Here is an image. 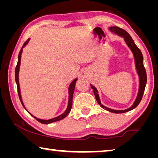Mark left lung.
Returning <instances> with one entry per match:
<instances>
[{"label": "left lung", "mask_w": 158, "mask_h": 158, "mask_svg": "<svg viewBox=\"0 0 158 158\" xmlns=\"http://www.w3.org/2000/svg\"><path fill=\"white\" fill-rule=\"evenodd\" d=\"M110 31L114 32V33H116L118 35L123 37L125 40V42L127 44V46L130 47V49L132 51L134 57H135V65H136V68H137V73L139 74V93L137 95V99L135 102H134L133 105L131 106L130 108L125 109V110H114V109H109L106 107V106H103L101 104V102L100 100V98H99V95L98 93V90L95 88L93 86V85L90 84V86H91L92 89H93V93H94V95L95 96V99L97 100L98 103L101 106L102 108H103L105 110L112 112V113L115 114H122V113H125V112H127L129 111L132 110L133 109L137 107L139 105V104L140 103V102L142 99L144 90H145L146 81H147V76H146V72L145 68L143 66V58L142 53H141V50L139 49L137 45L135 44L134 40L132 38V37L130 35V34L127 33L126 31L123 30L119 27H117V26H113V27L109 28Z\"/></svg>", "instance_id": "1"}]
</instances>
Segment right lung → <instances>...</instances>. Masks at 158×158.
<instances>
[{
    "label": "right lung",
    "instance_id": "obj_1",
    "mask_svg": "<svg viewBox=\"0 0 158 158\" xmlns=\"http://www.w3.org/2000/svg\"><path fill=\"white\" fill-rule=\"evenodd\" d=\"M29 41V39H28L27 40H26L24 44L22 46V48H21L19 53V56H18V62H17V65L16 66V68H15V81L16 83H17V91H18V94H19V98L20 99V101L21 104H22V105L23 107L25 108L24 105H23V101H22V99H21V93H20V88H19V67H20V63H21V53H22V51H23V47H24L26 44L28 43ZM77 79H75L74 80V81L71 83V84L69 85V101H68V108H67L66 111L64 112L63 114H61L60 116H57L56 118H53L52 119H49V120H42V119H39L33 116V115L31 114L32 116H33L35 118L37 121H39L40 123H43V124H49L51 123H53V122H56V121H60V120L63 119L64 118H65L69 114V112L71 111V109H72V106H73V93H74V88H75V84H76V81H77ZM26 109V108H25ZM27 111V110H26Z\"/></svg>",
    "mask_w": 158,
    "mask_h": 158
}]
</instances>
